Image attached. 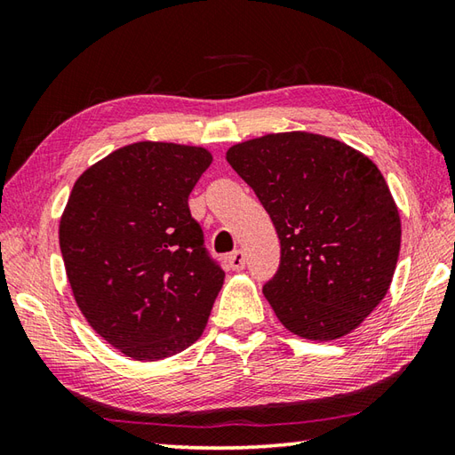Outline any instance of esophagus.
<instances>
[{"mask_svg": "<svg viewBox=\"0 0 455 455\" xmlns=\"http://www.w3.org/2000/svg\"><path fill=\"white\" fill-rule=\"evenodd\" d=\"M227 262L230 266V269L240 272V269H244V266H246V256H244L243 250H235L233 254L227 256Z\"/></svg>", "mask_w": 455, "mask_h": 455, "instance_id": "obj_1", "label": "esophagus"}]
</instances>
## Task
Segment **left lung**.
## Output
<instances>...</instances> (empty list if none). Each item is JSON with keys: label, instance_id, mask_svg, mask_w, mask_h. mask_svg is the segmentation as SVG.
<instances>
[{"label": "left lung", "instance_id": "8db88e82", "mask_svg": "<svg viewBox=\"0 0 455 455\" xmlns=\"http://www.w3.org/2000/svg\"><path fill=\"white\" fill-rule=\"evenodd\" d=\"M233 170L254 189L282 244L264 295L308 340H336L381 303L397 266L401 219L375 164L313 132L235 144Z\"/></svg>", "mask_w": 455, "mask_h": 455}]
</instances>
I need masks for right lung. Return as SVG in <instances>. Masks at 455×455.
I'll list each match as a JSON object with an SVG mask.
<instances>
[{"label": "right lung", "mask_w": 455, "mask_h": 455, "mask_svg": "<svg viewBox=\"0 0 455 455\" xmlns=\"http://www.w3.org/2000/svg\"><path fill=\"white\" fill-rule=\"evenodd\" d=\"M205 148L134 142L85 170L60 219V250L85 321L132 360L180 354L203 334L225 282L191 217Z\"/></svg>", "instance_id": "right-lung-1"}]
</instances>
